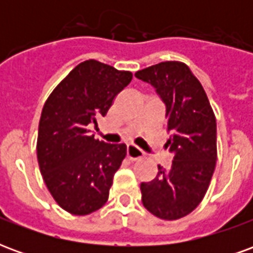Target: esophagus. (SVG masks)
Instances as JSON below:
<instances>
[{"label":"esophagus","instance_id":"obj_1","mask_svg":"<svg viewBox=\"0 0 253 253\" xmlns=\"http://www.w3.org/2000/svg\"><path fill=\"white\" fill-rule=\"evenodd\" d=\"M143 152L142 150H139L138 148L135 146H132V145H128L127 146V159H130L131 161H135V160H139V159H143Z\"/></svg>","mask_w":253,"mask_h":253}]
</instances>
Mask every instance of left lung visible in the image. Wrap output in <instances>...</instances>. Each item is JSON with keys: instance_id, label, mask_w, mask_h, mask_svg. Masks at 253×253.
I'll return each instance as SVG.
<instances>
[{"instance_id": "8db88e82", "label": "left lung", "mask_w": 253, "mask_h": 253, "mask_svg": "<svg viewBox=\"0 0 253 253\" xmlns=\"http://www.w3.org/2000/svg\"><path fill=\"white\" fill-rule=\"evenodd\" d=\"M156 88L165 104L173 153L168 170L159 165L152 181L141 183L145 209L173 221L195 210L206 194L217 161V122L202 84L186 63L161 62L135 73Z\"/></svg>"}]
</instances>
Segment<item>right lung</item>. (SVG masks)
Listing matches in <instances>:
<instances>
[{
  "instance_id": "add662e5",
  "label": "right lung",
  "mask_w": 253,
  "mask_h": 253,
  "mask_svg": "<svg viewBox=\"0 0 253 253\" xmlns=\"http://www.w3.org/2000/svg\"><path fill=\"white\" fill-rule=\"evenodd\" d=\"M131 78V72L89 59L74 67L44 103L38 163L52 198L70 214H90L108 199L126 145L94 139L92 127H97V119L107 115Z\"/></svg>"
}]
</instances>
